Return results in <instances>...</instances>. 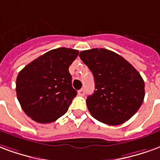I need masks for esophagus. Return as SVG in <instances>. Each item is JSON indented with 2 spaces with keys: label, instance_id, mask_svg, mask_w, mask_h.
<instances>
[{
  "label": "esophagus",
  "instance_id": "34e87169",
  "mask_svg": "<svg viewBox=\"0 0 160 160\" xmlns=\"http://www.w3.org/2000/svg\"><path fill=\"white\" fill-rule=\"evenodd\" d=\"M78 95H80V96H83L85 94V90L84 88H81L80 90H78Z\"/></svg>",
  "mask_w": 160,
  "mask_h": 160
}]
</instances>
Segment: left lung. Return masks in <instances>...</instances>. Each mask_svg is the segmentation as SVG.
Returning a JSON list of instances; mask_svg holds the SVG:
<instances>
[{
  "label": "left lung",
  "mask_w": 160,
  "mask_h": 160,
  "mask_svg": "<svg viewBox=\"0 0 160 160\" xmlns=\"http://www.w3.org/2000/svg\"><path fill=\"white\" fill-rule=\"evenodd\" d=\"M79 56L94 78L95 90L86 100L92 116L108 125L129 120L145 96L139 72L122 56L105 48L82 51Z\"/></svg>",
  "instance_id": "8db88e82"
}]
</instances>
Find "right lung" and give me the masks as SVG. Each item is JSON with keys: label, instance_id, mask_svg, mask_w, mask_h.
I'll return each instance as SVG.
<instances>
[{"label": "right lung", "instance_id": "right-lung-1", "mask_svg": "<svg viewBox=\"0 0 160 160\" xmlns=\"http://www.w3.org/2000/svg\"><path fill=\"white\" fill-rule=\"evenodd\" d=\"M78 55V50L59 48L38 57L19 72L16 80L17 97L31 119L52 123L67 112L77 95L69 66Z\"/></svg>", "mask_w": 160, "mask_h": 160}]
</instances>
